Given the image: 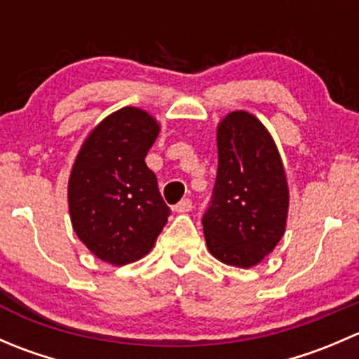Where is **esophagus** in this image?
<instances>
[{
	"instance_id": "esophagus-1",
	"label": "esophagus",
	"mask_w": 359,
	"mask_h": 359,
	"mask_svg": "<svg viewBox=\"0 0 359 359\" xmlns=\"http://www.w3.org/2000/svg\"><path fill=\"white\" fill-rule=\"evenodd\" d=\"M191 208H193V201H191L189 198H184L182 201H179L175 206H173V212L186 213V212H191Z\"/></svg>"
}]
</instances>
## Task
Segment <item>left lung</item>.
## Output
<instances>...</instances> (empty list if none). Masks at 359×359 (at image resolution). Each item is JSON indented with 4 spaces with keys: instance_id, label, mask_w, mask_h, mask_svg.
Here are the masks:
<instances>
[{
    "instance_id": "8db88e82",
    "label": "left lung",
    "mask_w": 359,
    "mask_h": 359,
    "mask_svg": "<svg viewBox=\"0 0 359 359\" xmlns=\"http://www.w3.org/2000/svg\"><path fill=\"white\" fill-rule=\"evenodd\" d=\"M217 149L215 186L201 219L206 245L220 262L257 266L273 252L287 226L283 163L266 126L245 111L222 119Z\"/></svg>"
}]
</instances>
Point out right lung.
I'll use <instances>...</instances> for the list:
<instances>
[{
    "label": "right lung",
    "mask_w": 359,
    "mask_h": 359,
    "mask_svg": "<svg viewBox=\"0 0 359 359\" xmlns=\"http://www.w3.org/2000/svg\"><path fill=\"white\" fill-rule=\"evenodd\" d=\"M158 132L146 111L123 107L90 133L72 166V227L93 255L112 266L142 259L168 220L156 175L146 165Z\"/></svg>",
    "instance_id": "add662e5"
}]
</instances>
